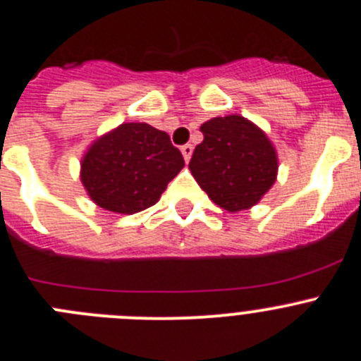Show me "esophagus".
Listing matches in <instances>:
<instances>
[{"label":"esophagus","instance_id":"esophagus-1","mask_svg":"<svg viewBox=\"0 0 361 361\" xmlns=\"http://www.w3.org/2000/svg\"><path fill=\"white\" fill-rule=\"evenodd\" d=\"M192 151H194V147H192V145H190V144L181 145V154H183L185 161L190 160V157H192Z\"/></svg>","mask_w":361,"mask_h":361}]
</instances>
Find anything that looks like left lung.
<instances>
[{
	"mask_svg": "<svg viewBox=\"0 0 361 361\" xmlns=\"http://www.w3.org/2000/svg\"><path fill=\"white\" fill-rule=\"evenodd\" d=\"M188 169L210 200L228 212L257 204L277 180V151L266 133L241 115L216 116L201 126Z\"/></svg>",
	"mask_w": 361,
	"mask_h": 361,
	"instance_id": "obj_1",
	"label": "left lung"
}]
</instances>
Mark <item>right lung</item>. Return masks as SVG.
<instances>
[{"instance_id":"right-lung-1","label":"right lung","mask_w":361,"mask_h":361,"mask_svg":"<svg viewBox=\"0 0 361 361\" xmlns=\"http://www.w3.org/2000/svg\"><path fill=\"white\" fill-rule=\"evenodd\" d=\"M183 165L167 133L129 122L90 145L80 161V181L100 209L136 214L160 200Z\"/></svg>"}]
</instances>
